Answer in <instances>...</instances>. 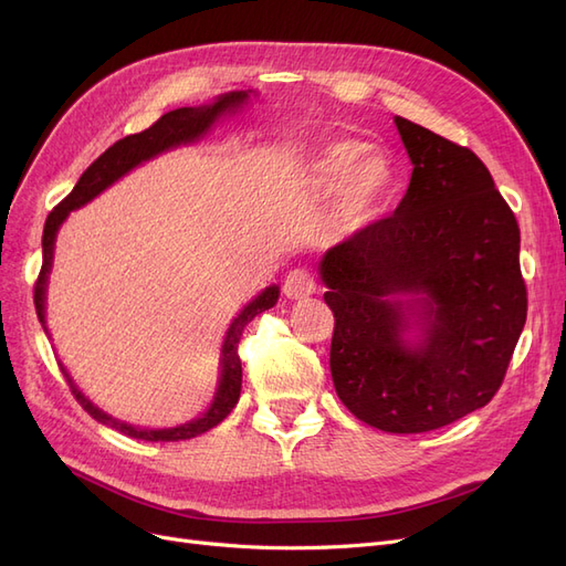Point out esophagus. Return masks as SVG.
Listing matches in <instances>:
<instances>
[{"label":"esophagus","mask_w":566,"mask_h":566,"mask_svg":"<svg viewBox=\"0 0 566 566\" xmlns=\"http://www.w3.org/2000/svg\"><path fill=\"white\" fill-rule=\"evenodd\" d=\"M316 281L314 276L306 269H293L285 276L283 281V293L290 297V300H302V297H310L316 293Z\"/></svg>","instance_id":"obj_1"}]
</instances>
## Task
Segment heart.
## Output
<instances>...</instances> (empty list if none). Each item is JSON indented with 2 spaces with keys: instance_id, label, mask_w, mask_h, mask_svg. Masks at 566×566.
<instances>
[{
  "instance_id": "b5f03b06",
  "label": "heart",
  "mask_w": 566,
  "mask_h": 566,
  "mask_svg": "<svg viewBox=\"0 0 566 566\" xmlns=\"http://www.w3.org/2000/svg\"><path fill=\"white\" fill-rule=\"evenodd\" d=\"M312 181L339 188V212L345 219H366L380 208L397 184V169L366 142L337 139L325 144L312 160Z\"/></svg>"
}]
</instances>
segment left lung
I'll use <instances>...</instances> for the list:
<instances>
[{
  "label": "left lung",
  "mask_w": 566,
  "mask_h": 566,
  "mask_svg": "<svg viewBox=\"0 0 566 566\" xmlns=\"http://www.w3.org/2000/svg\"><path fill=\"white\" fill-rule=\"evenodd\" d=\"M413 163L394 214L321 260L333 310L339 401L370 427L420 434L486 406L526 321L520 227L486 165L465 146L394 117ZM397 294H418L410 305ZM423 339H402L407 321Z\"/></svg>",
  "instance_id": "1"
}]
</instances>
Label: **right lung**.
Returning <instances> with one entry per match:
<instances>
[{
	"label": "right lung",
	"instance_id": "add662e5",
	"mask_svg": "<svg viewBox=\"0 0 566 566\" xmlns=\"http://www.w3.org/2000/svg\"><path fill=\"white\" fill-rule=\"evenodd\" d=\"M248 101V92H231L219 96L214 104L210 106H200V108H177L165 113L158 123H153L148 129L125 136V139L115 142L104 156H98L84 175L80 177V181L75 184V188L67 193L54 210L49 212L46 224H44V233H42V269L40 276L35 281V310H38V318L42 323V328L46 331L44 325V293H46V279L51 271V260H54V243H56V233L59 227L63 224V219L71 214V210L82 208L84 202H90L92 198H96L104 188H108L113 181H117L123 175H127L132 167H136L144 160L156 158L158 153L175 148L179 144H188L196 142L200 136L208 132L214 119L227 113V111H235L238 106H243ZM279 300V287L271 285L266 287L262 295H256L245 310L238 314L231 323V328L227 333L224 347H221V378H219V389L217 397L212 401V406L208 408V413L198 420H191L179 427H169V430H139V427H132L127 422H119L115 418H111L104 410H98L90 399H84V394L73 385L71 375L65 373V368L61 366V370L65 373L67 382H71V391L73 397L80 401V406L87 410V413L104 422L113 430L123 432L132 439H144V441H181V439H193L202 432L212 430L221 420H224L233 406L238 403V397H241V382H243V368H241V356H238V342L243 337L245 325L266 310H271L273 304Z\"/></svg>",
	"mask_w": 566,
	"mask_h": 566
}]
</instances>
